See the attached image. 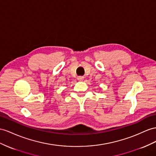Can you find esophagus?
I'll list each match as a JSON object with an SVG mask.
<instances>
[{"mask_svg":"<svg viewBox=\"0 0 156 156\" xmlns=\"http://www.w3.org/2000/svg\"><path fill=\"white\" fill-rule=\"evenodd\" d=\"M83 79H84V78H83V76H78V80H79V81H83Z\"/></svg>","mask_w":156,"mask_h":156,"instance_id":"34e87169","label":"esophagus"}]
</instances>
